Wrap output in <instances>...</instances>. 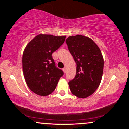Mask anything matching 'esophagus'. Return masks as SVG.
<instances>
[{
    "mask_svg": "<svg viewBox=\"0 0 129 129\" xmlns=\"http://www.w3.org/2000/svg\"><path fill=\"white\" fill-rule=\"evenodd\" d=\"M63 71L64 72V73H66V72H67V68L66 67H64L63 69Z\"/></svg>",
    "mask_w": 129,
    "mask_h": 129,
    "instance_id": "34e87169",
    "label": "esophagus"
}]
</instances>
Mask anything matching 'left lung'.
Segmentation results:
<instances>
[{"label":"left lung","mask_w":129,"mask_h":129,"mask_svg":"<svg viewBox=\"0 0 129 129\" xmlns=\"http://www.w3.org/2000/svg\"><path fill=\"white\" fill-rule=\"evenodd\" d=\"M68 49L76 63V74L69 82L72 94L80 98L90 96L96 90L103 76L104 59L98 45L82 35L69 36Z\"/></svg>","instance_id":"8db88e82"}]
</instances>
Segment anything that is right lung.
<instances>
[{"mask_svg": "<svg viewBox=\"0 0 129 129\" xmlns=\"http://www.w3.org/2000/svg\"><path fill=\"white\" fill-rule=\"evenodd\" d=\"M66 36L40 34L27 44L22 56L23 75L28 87L39 96L49 95L63 75L56 67L52 54L63 44Z\"/></svg>", "mask_w": 129, "mask_h": 129, "instance_id": "right-lung-1", "label": "right lung"}]
</instances>
